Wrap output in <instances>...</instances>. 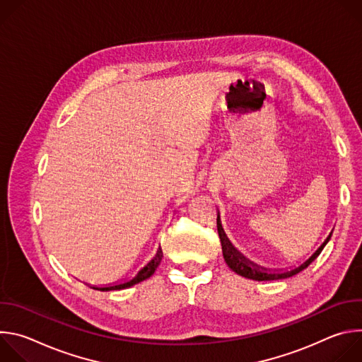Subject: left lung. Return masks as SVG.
<instances>
[{
    "label": "left lung",
    "mask_w": 362,
    "mask_h": 362,
    "mask_svg": "<svg viewBox=\"0 0 362 362\" xmlns=\"http://www.w3.org/2000/svg\"><path fill=\"white\" fill-rule=\"evenodd\" d=\"M218 233H219V238H221V243H222V252H223V257H225V262L228 264V267L238 275L243 276V278H247V279H253V281H278V279H285V278H289L292 275H296L299 274L300 271H303L305 268H308V265H311L318 255L322 252V249L325 247V245L329 242L331 239V235H332V230L334 228L331 229V232L328 233V236L324 239V242L314 250V253L308 257V259H305L300 265L295 267V268H291V269H268V268H264L261 265H257L255 262H252L250 259H247L246 256H243L233 245L232 242L229 240V238L226 236L225 230H223V226H222V222H221V214L218 211Z\"/></svg>",
    "instance_id": "left-lung-1"
}]
</instances>
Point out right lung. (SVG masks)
Returning <instances> with one entry per match:
<instances>
[{
	"instance_id": "1",
	"label": "right lung",
	"mask_w": 362,
	"mask_h": 362,
	"mask_svg": "<svg viewBox=\"0 0 362 362\" xmlns=\"http://www.w3.org/2000/svg\"><path fill=\"white\" fill-rule=\"evenodd\" d=\"M162 257H163V252H162V247H160V245H159L156 253H154V255L150 257V259L137 271V274H136L134 276H132L130 279H124V281L117 282V284L103 285V286L91 285L90 288L97 289V291H105V292H107V291H120V289L130 288V286H133V285H136V284H139V282H141V281L150 278V276L154 274V271H156L158 267L160 265Z\"/></svg>"
}]
</instances>
